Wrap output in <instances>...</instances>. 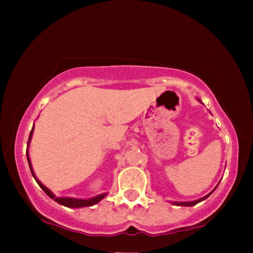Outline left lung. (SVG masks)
<instances>
[{
    "instance_id": "left-lung-1",
    "label": "left lung",
    "mask_w": 253,
    "mask_h": 253,
    "mask_svg": "<svg viewBox=\"0 0 253 253\" xmlns=\"http://www.w3.org/2000/svg\"><path fill=\"white\" fill-rule=\"evenodd\" d=\"M200 101H201V100H200ZM213 191H214V190H213ZM213 191L211 192V193H209L208 195H205L204 198L199 199V200H196V201H191V202H170V203L174 204V205H181V207H193V205L200 203L201 201H203V200H205L207 198H209V196L213 193Z\"/></svg>"
}]
</instances>
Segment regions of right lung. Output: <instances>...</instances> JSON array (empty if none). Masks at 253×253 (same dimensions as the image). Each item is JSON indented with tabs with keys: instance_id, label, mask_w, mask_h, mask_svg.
Instances as JSON below:
<instances>
[{
	"instance_id": "obj_1",
	"label": "right lung",
	"mask_w": 253,
	"mask_h": 253,
	"mask_svg": "<svg viewBox=\"0 0 253 253\" xmlns=\"http://www.w3.org/2000/svg\"><path fill=\"white\" fill-rule=\"evenodd\" d=\"M33 129H34V125L32 127V130L30 131V136H29V140H28V146L30 142H31V138H32V134H33ZM27 157H28V163H29V166H30V170H31L32 173V176L36 179L37 183L39 184V186L42 188V190L44 191V193L49 196V198L52 199L55 202L61 204V205H65L67 208H84V207H91V205H95L98 202H100V201L105 198L107 195V193H102L100 195H97V196H93L91 199H88V200H83V199H74V198H57L52 192H51L48 187H45L43 184H42L39 179L37 178L36 175H34L33 172V169H32V165H31V161H30V157H29V153H28V149H27Z\"/></svg>"
}]
</instances>
